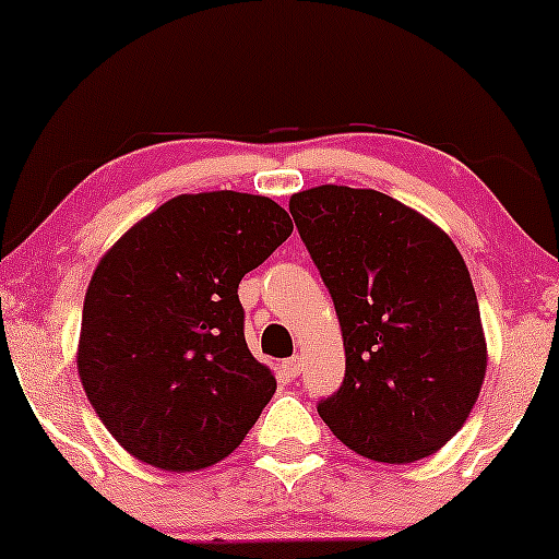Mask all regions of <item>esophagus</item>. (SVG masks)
I'll return each instance as SVG.
<instances>
[{"mask_svg":"<svg viewBox=\"0 0 559 559\" xmlns=\"http://www.w3.org/2000/svg\"><path fill=\"white\" fill-rule=\"evenodd\" d=\"M284 373L288 378H297L301 373V355H294L288 357V360H284Z\"/></svg>","mask_w":559,"mask_h":559,"instance_id":"obj_1","label":"esophagus"}]
</instances>
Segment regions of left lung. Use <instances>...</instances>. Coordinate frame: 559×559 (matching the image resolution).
Masks as SVG:
<instances>
[{"label": "left lung", "instance_id": "left-lung-1", "mask_svg": "<svg viewBox=\"0 0 559 559\" xmlns=\"http://www.w3.org/2000/svg\"><path fill=\"white\" fill-rule=\"evenodd\" d=\"M342 325L346 373L318 402L342 444L404 465L463 428L486 376V338L463 254L428 217L373 189L288 199Z\"/></svg>", "mask_w": 559, "mask_h": 559}]
</instances>
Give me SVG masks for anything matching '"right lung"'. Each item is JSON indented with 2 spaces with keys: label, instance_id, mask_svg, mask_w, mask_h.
Listing matches in <instances>:
<instances>
[{
  "label": "right lung",
  "instance_id": "right-lung-1",
  "mask_svg": "<svg viewBox=\"0 0 559 559\" xmlns=\"http://www.w3.org/2000/svg\"><path fill=\"white\" fill-rule=\"evenodd\" d=\"M273 199L181 194L128 228L86 288L79 376L94 413L141 463H221L260 418L275 378L243 338L239 284L292 236Z\"/></svg>",
  "mask_w": 559,
  "mask_h": 559
}]
</instances>
